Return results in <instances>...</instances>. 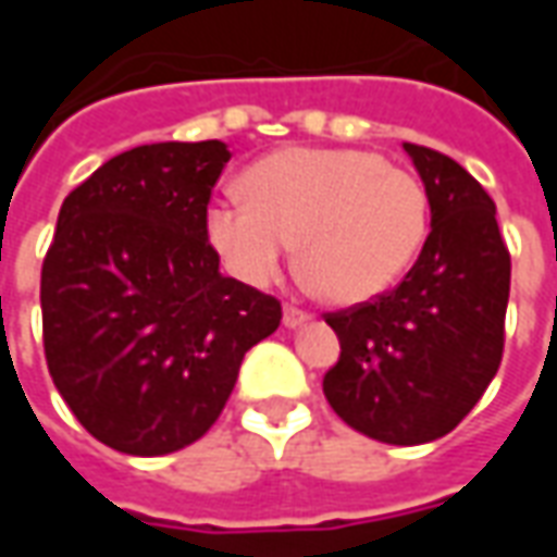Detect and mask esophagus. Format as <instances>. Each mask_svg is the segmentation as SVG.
I'll use <instances>...</instances> for the list:
<instances>
[{
	"instance_id": "obj_1",
	"label": "esophagus",
	"mask_w": 557,
	"mask_h": 557,
	"mask_svg": "<svg viewBox=\"0 0 557 557\" xmlns=\"http://www.w3.org/2000/svg\"><path fill=\"white\" fill-rule=\"evenodd\" d=\"M304 322H310V313H307V310L295 307V304H286V307H283V325H286V327H301Z\"/></svg>"
}]
</instances>
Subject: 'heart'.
I'll return each mask as SVG.
<instances>
[{"label": "heart", "mask_w": 557, "mask_h": 557, "mask_svg": "<svg viewBox=\"0 0 557 557\" xmlns=\"http://www.w3.org/2000/svg\"><path fill=\"white\" fill-rule=\"evenodd\" d=\"M242 187L244 199H220L206 214L220 262L268 286L298 244L304 283L337 307L385 295L430 230L423 182L367 148H283L256 160Z\"/></svg>", "instance_id": "heart-1"}]
</instances>
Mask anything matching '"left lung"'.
<instances>
[{"mask_svg":"<svg viewBox=\"0 0 557 557\" xmlns=\"http://www.w3.org/2000/svg\"><path fill=\"white\" fill-rule=\"evenodd\" d=\"M430 194L432 230L397 289L327 313L339 361L331 409L385 444H426L454 430L498 373L510 253L495 202L454 158L403 143Z\"/></svg>","mask_w":557,"mask_h":557,"instance_id":"8db88e82","label":"left lung"}]
</instances>
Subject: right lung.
<instances>
[{"instance_id":"add662e5","label":"right lung","mask_w":557,"mask_h":557,"mask_svg":"<svg viewBox=\"0 0 557 557\" xmlns=\"http://www.w3.org/2000/svg\"><path fill=\"white\" fill-rule=\"evenodd\" d=\"M220 139L151 143L74 187L41 268L44 355L86 430L131 456L202 438L247 349L277 331V298L220 274L206 238Z\"/></svg>"}]
</instances>
